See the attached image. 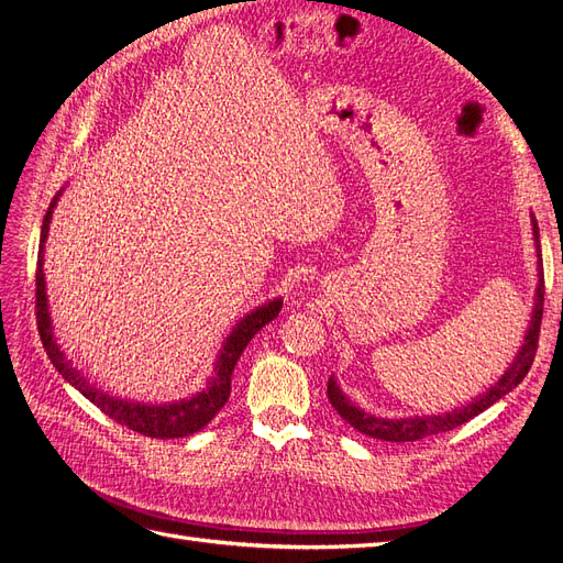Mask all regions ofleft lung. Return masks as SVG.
Wrapping results in <instances>:
<instances>
[{
    "mask_svg": "<svg viewBox=\"0 0 563 563\" xmlns=\"http://www.w3.org/2000/svg\"><path fill=\"white\" fill-rule=\"evenodd\" d=\"M531 225H533V236H536V253H538V288H536V308L531 314V327L526 331L523 345L517 352L515 362L509 364V368L503 373V378L493 385L484 395L476 397L474 401L453 408L451 413L444 416H413V418H376L371 413H364L360 406H354L345 395L343 389L338 387V383L333 380V376L329 378V391L327 397L331 401V406L340 413L345 422H350L354 430H360L366 437L380 439V441H418L424 437H434L441 432H449L465 424L467 420H472L474 416L484 413L488 406L496 404L498 399H503L507 391H512L523 378L528 368H531L533 360H536V350H538V335H540V321H542V302H544V275H542V253H540V232H538V223L536 218L531 216Z\"/></svg>",
    "mask_w": 563,
    "mask_h": 563,
    "instance_id": "1",
    "label": "left lung"
}]
</instances>
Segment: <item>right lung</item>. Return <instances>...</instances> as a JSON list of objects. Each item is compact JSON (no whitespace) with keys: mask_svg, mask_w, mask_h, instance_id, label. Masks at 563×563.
<instances>
[{"mask_svg":"<svg viewBox=\"0 0 563 563\" xmlns=\"http://www.w3.org/2000/svg\"><path fill=\"white\" fill-rule=\"evenodd\" d=\"M58 197H54V201L48 203V211L44 216L42 223V236H40V255H37V329H40V338L42 345L48 354L51 364L56 366V371L60 376L70 383L75 389H79L84 397H87L91 404H96L100 411L106 416H110L114 422L124 424V428L139 432L143 437H152V439H178V437H190L195 432H199L203 424H209L220 408L225 406V401L230 399V380H232V371L236 366V360H240L242 352L246 350V345L251 343V338L258 333L265 323H269L275 319L282 310V298L269 300L265 305H261L258 310H253L251 314H246L236 327L232 329V333L228 335V340L223 343V350L218 354L216 362V371L211 380L207 383L201 391H197L195 397L183 399V401H174V404H162V406H147V404H131L124 399H114L106 391L96 389L93 385H89L84 380V376H79V371H75L70 366V362L65 360V354L60 352V347L56 345L54 333H51V317H48V302H46V288H44V242L48 236V223H51V213H54Z\"/></svg>","mask_w":563,"mask_h":563,"instance_id":"obj_1","label":"right lung"}]
</instances>
